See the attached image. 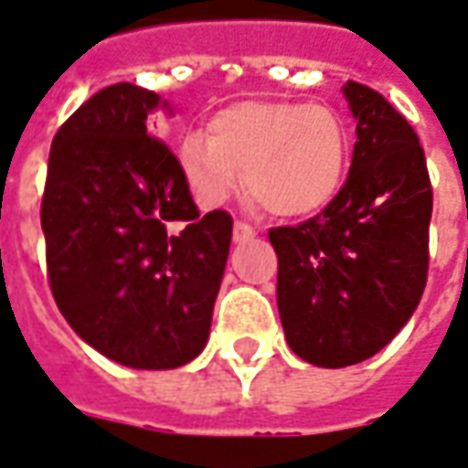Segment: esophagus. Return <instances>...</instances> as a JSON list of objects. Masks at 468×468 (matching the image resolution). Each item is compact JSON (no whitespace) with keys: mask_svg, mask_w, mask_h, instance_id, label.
I'll return each mask as SVG.
<instances>
[{"mask_svg":"<svg viewBox=\"0 0 468 468\" xmlns=\"http://www.w3.org/2000/svg\"><path fill=\"white\" fill-rule=\"evenodd\" d=\"M254 237H257V231H254L250 224H244V221H237V224H234V241H237V244L254 239Z\"/></svg>","mask_w":468,"mask_h":468,"instance_id":"1","label":"esophagus"}]
</instances>
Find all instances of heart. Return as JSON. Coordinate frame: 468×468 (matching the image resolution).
Returning a JSON list of instances; mask_svg holds the SVG:
<instances>
[{"label":"heart","mask_w":468,"mask_h":468,"mask_svg":"<svg viewBox=\"0 0 468 468\" xmlns=\"http://www.w3.org/2000/svg\"><path fill=\"white\" fill-rule=\"evenodd\" d=\"M347 158L346 122L320 102H234L211 115L207 135L191 133L178 145V168L201 207L227 204L244 168L254 204L282 218L314 217L330 207Z\"/></svg>","instance_id":"obj_1"}]
</instances>
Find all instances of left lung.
I'll use <instances>...</instances> for the list:
<instances>
[{"label": "left lung", "mask_w": 468, "mask_h": 468, "mask_svg": "<svg viewBox=\"0 0 468 468\" xmlns=\"http://www.w3.org/2000/svg\"><path fill=\"white\" fill-rule=\"evenodd\" d=\"M356 118L346 186L297 227L270 229L287 346L320 367L376 356L416 313L429 271L431 194L419 135L380 92L343 85Z\"/></svg>", "instance_id": "8db88e82"}]
</instances>
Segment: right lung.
<instances>
[{
	"instance_id": "obj_1",
	"label": "right lung",
	"mask_w": 468,
	"mask_h": 468,
	"mask_svg": "<svg viewBox=\"0 0 468 468\" xmlns=\"http://www.w3.org/2000/svg\"><path fill=\"white\" fill-rule=\"evenodd\" d=\"M171 105L115 82L52 141L42 197L49 287L59 313L105 357L171 370L207 347L229 244L227 211L198 214L176 155L151 135Z\"/></svg>"
}]
</instances>
